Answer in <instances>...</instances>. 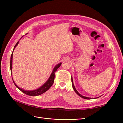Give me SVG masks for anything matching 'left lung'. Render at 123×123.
I'll list each match as a JSON object with an SVG mask.
<instances>
[{"label":"left lung","instance_id":"obj_1","mask_svg":"<svg viewBox=\"0 0 123 123\" xmlns=\"http://www.w3.org/2000/svg\"><path fill=\"white\" fill-rule=\"evenodd\" d=\"M71 81H72V87H73V89H74V91H75V92H76V94H77L79 95L80 96L81 98H85V99H92V98H88V97H85V96H83V95H81V94H80L79 93L77 92V91L76 90V89H75V87H74V84H73V79H72V77L71 78Z\"/></svg>","mask_w":123,"mask_h":123}]
</instances>
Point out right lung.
I'll list each match as a JSON object with an SVG mask.
<instances>
[{"mask_svg":"<svg viewBox=\"0 0 123 123\" xmlns=\"http://www.w3.org/2000/svg\"><path fill=\"white\" fill-rule=\"evenodd\" d=\"M19 43V42H18L16 44H15V46H14V49L13 51V52L14 51V50L15 49V48L17 44ZM13 52L11 54V61H10V69H11V73H12V58H13ZM62 65V63H59L58 65H57L55 67V68H54L53 70V72L52 73L51 76H50L49 79H48V80L46 81V83H44L42 87H40L39 88L36 89V90H33V91H25L24 90H23V89L20 88L19 87H18L16 85V84L14 83V80L13 81V83L15 85V86L18 88L19 89V90L23 92L24 93H25V94L30 95V96H37V95H39L40 94H42L43 93L45 92L46 91H47V90H49L50 89V88L52 86V85L54 83V78H55V72L56 71L57 69L60 67V66ZM12 80H13V78H12Z\"/></svg>","mask_w":123,"mask_h":123,"instance_id":"obj_1","label":"right lung"}]
</instances>
